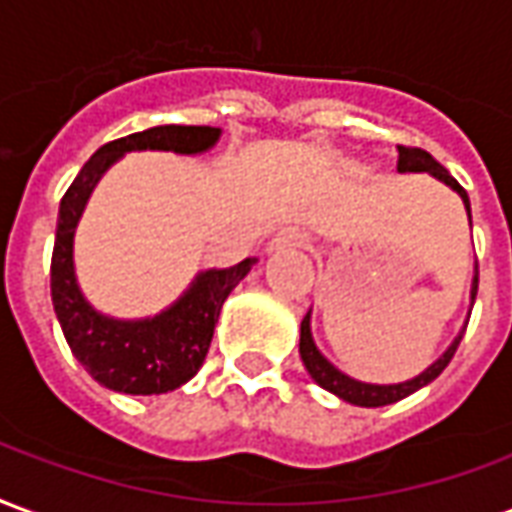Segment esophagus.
<instances>
[{
  "label": "esophagus",
  "instance_id": "34e87169",
  "mask_svg": "<svg viewBox=\"0 0 512 512\" xmlns=\"http://www.w3.org/2000/svg\"><path fill=\"white\" fill-rule=\"evenodd\" d=\"M308 231L297 229V226H286L281 229L270 242V251H283V248H302V245H308Z\"/></svg>",
  "mask_w": 512,
  "mask_h": 512
}]
</instances>
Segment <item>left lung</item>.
I'll list each match as a JSON object with an SVG mask.
<instances>
[{"instance_id":"obj_1","label":"left lung","mask_w":512,"mask_h":512,"mask_svg":"<svg viewBox=\"0 0 512 512\" xmlns=\"http://www.w3.org/2000/svg\"><path fill=\"white\" fill-rule=\"evenodd\" d=\"M398 171H428V174H434L436 179H442L445 185L464 199V207H466V215H469V223H472V210H469V196H466V190L458 185V179L450 177V171L442 166V163H436L425 149L420 147H398ZM477 297V272H475V281H472V302ZM466 330V327H464ZM461 330V335H464ZM461 335L455 338L450 346H447V352L436 360L434 365H428L423 374L414 376L409 382H401V384H365V382H357L352 376H346L343 371H338L327 357H324L319 349H316V343L311 338V311L305 313V319L300 324V357L305 368H308V374L311 379L319 387H324L327 393L338 395L343 398L346 404H354V406H368V409H374V406H387V404H395V401H401L406 395L417 393L420 387L425 384H431L436 376L442 374L447 368V363L453 360L455 349H458V343H461Z\"/></svg>"}]
</instances>
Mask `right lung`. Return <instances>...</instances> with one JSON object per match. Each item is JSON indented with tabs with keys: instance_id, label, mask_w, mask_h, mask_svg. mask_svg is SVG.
Wrapping results in <instances>:
<instances>
[{
	"instance_id": "right-lung-1",
	"label": "right lung",
	"mask_w": 512,
	"mask_h": 512,
	"mask_svg": "<svg viewBox=\"0 0 512 512\" xmlns=\"http://www.w3.org/2000/svg\"><path fill=\"white\" fill-rule=\"evenodd\" d=\"M220 138L210 125H158L108 141L84 163L59 204L57 242L51 256V302L62 324L70 352L87 374L114 393L160 395L177 390L196 376L210 352L220 308L231 289L251 272L256 259H245L226 270H204L190 289L152 319L122 322L98 313L78 289L73 270V234L89 193L103 171L133 149H163L199 155Z\"/></svg>"
}]
</instances>
